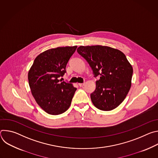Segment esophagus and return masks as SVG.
<instances>
[{
  "mask_svg": "<svg viewBox=\"0 0 158 158\" xmlns=\"http://www.w3.org/2000/svg\"><path fill=\"white\" fill-rule=\"evenodd\" d=\"M84 85H85V82H83V83H79V85L80 87H83Z\"/></svg>",
  "mask_w": 158,
  "mask_h": 158,
  "instance_id": "esophagus-1",
  "label": "esophagus"
}]
</instances>
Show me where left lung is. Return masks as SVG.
Instances as JSON below:
<instances>
[{"mask_svg": "<svg viewBox=\"0 0 158 158\" xmlns=\"http://www.w3.org/2000/svg\"><path fill=\"white\" fill-rule=\"evenodd\" d=\"M77 52L89 63L94 77L96 90L91 94L93 104L102 110H111L126 98L131 86L132 65L119 50L108 46H80Z\"/></svg>", "mask_w": 158, "mask_h": 158, "instance_id": "left-lung-1", "label": "left lung"}]
</instances>
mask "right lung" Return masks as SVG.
<instances>
[{"label":"right lung","mask_w":158,"mask_h":158,"mask_svg":"<svg viewBox=\"0 0 158 158\" xmlns=\"http://www.w3.org/2000/svg\"><path fill=\"white\" fill-rule=\"evenodd\" d=\"M77 46L59 47L40 54L28 73L31 93L38 105L51 115L69 109L76 91L72 84L59 80Z\"/></svg>","instance_id":"1"}]
</instances>
